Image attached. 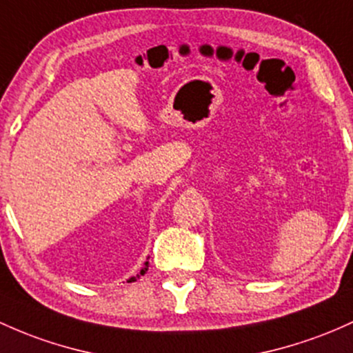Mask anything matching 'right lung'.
Returning <instances> with one entry per match:
<instances>
[{"label":"right lung","instance_id":"right-lung-1","mask_svg":"<svg viewBox=\"0 0 353 353\" xmlns=\"http://www.w3.org/2000/svg\"><path fill=\"white\" fill-rule=\"evenodd\" d=\"M147 259H149V256H147ZM147 270H149V261H145V263H144V266H142V270H141V271H139V273H137V274H135V276H132V278H129V280H127V281H129V283H132V281H137V278L144 276V274H145V271H147Z\"/></svg>","mask_w":353,"mask_h":353}]
</instances>
